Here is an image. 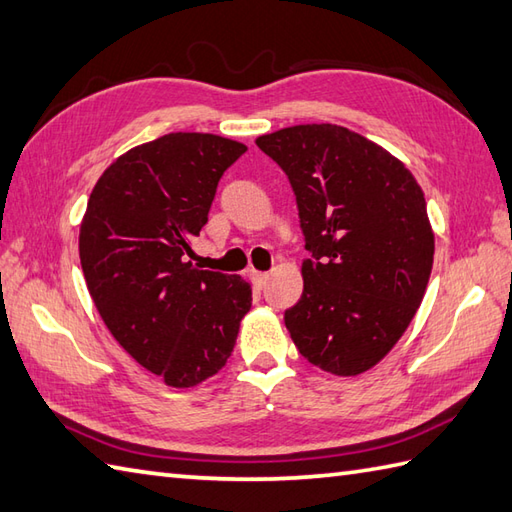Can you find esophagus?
I'll return each mask as SVG.
<instances>
[{
	"label": "esophagus",
	"instance_id": "obj_1",
	"mask_svg": "<svg viewBox=\"0 0 512 512\" xmlns=\"http://www.w3.org/2000/svg\"><path fill=\"white\" fill-rule=\"evenodd\" d=\"M250 279H253V284L262 288L266 281H268V273H259V270H250Z\"/></svg>",
	"mask_w": 512,
	"mask_h": 512
}]
</instances>
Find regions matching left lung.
<instances>
[{
  "label": "left lung",
  "mask_w": 512,
  "mask_h": 512,
  "mask_svg": "<svg viewBox=\"0 0 512 512\" xmlns=\"http://www.w3.org/2000/svg\"><path fill=\"white\" fill-rule=\"evenodd\" d=\"M257 147L288 176L310 253L286 328L312 365L361 374L396 345L429 284L433 231L420 184L339 125L286 127Z\"/></svg>",
  "instance_id": "1"
}]
</instances>
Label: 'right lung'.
Returning <instances> with one entry per match:
<instances>
[{
  "label": "right lung",
  "mask_w": 512,
  "mask_h": 512,
  "mask_svg": "<svg viewBox=\"0 0 512 512\" xmlns=\"http://www.w3.org/2000/svg\"><path fill=\"white\" fill-rule=\"evenodd\" d=\"M244 151L235 140L184 132L129 149L96 182L81 222L96 310L123 350L171 387L220 372L253 301L242 277L187 259L217 182Z\"/></svg>",
  "instance_id": "add662e5"
}]
</instances>
